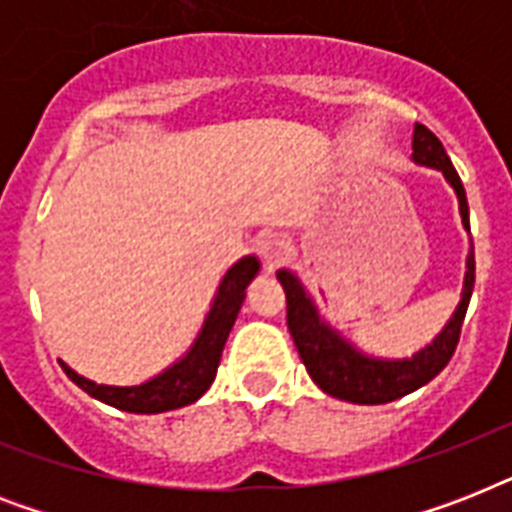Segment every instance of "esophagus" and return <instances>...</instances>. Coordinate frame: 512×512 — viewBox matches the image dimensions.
Wrapping results in <instances>:
<instances>
[{
  "label": "esophagus",
  "instance_id": "34e87169",
  "mask_svg": "<svg viewBox=\"0 0 512 512\" xmlns=\"http://www.w3.org/2000/svg\"><path fill=\"white\" fill-rule=\"evenodd\" d=\"M260 252L268 263H279L281 257L289 252V239L284 233H265L263 239H260Z\"/></svg>",
  "mask_w": 512,
  "mask_h": 512
}]
</instances>
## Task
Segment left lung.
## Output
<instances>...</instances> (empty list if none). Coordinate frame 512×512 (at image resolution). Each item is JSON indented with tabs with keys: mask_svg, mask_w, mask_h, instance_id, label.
Here are the masks:
<instances>
[{
	"mask_svg": "<svg viewBox=\"0 0 512 512\" xmlns=\"http://www.w3.org/2000/svg\"><path fill=\"white\" fill-rule=\"evenodd\" d=\"M412 159L425 167H436L444 172L449 180L457 199H460V215L462 225L470 228L468 223V199H465V188L452 167V159L446 156L441 140L425 127V124H414L412 138ZM281 287L287 292V327L289 335L295 340L297 353L303 358L305 369L311 374V380L319 385L324 393L350 401V404H388L396 398L422 388L425 382L436 377L452 358L457 342H460L462 321L468 313L470 295H473V281H476V257L470 252L468 257V273H465V289H462V300L457 311L444 327V332L430 342L428 348L414 353L412 358H398V361H382L372 358L356 350L348 340H342L335 329L327 327L319 319V311L308 295H305L303 284L297 281L289 271L276 273Z\"/></svg>",
	"mask_w": 512,
	"mask_h": 512,
	"instance_id": "obj_1",
	"label": "left lung"
}]
</instances>
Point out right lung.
<instances>
[{
	"label": "right lung",
	"mask_w": 512,
	"mask_h": 512,
	"mask_svg": "<svg viewBox=\"0 0 512 512\" xmlns=\"http://www.w3.org/2000/svg\"><path fill=\"white\" fill-rule=\"evenodd\" d=\"M257 271H260V263H257V257L249 255L241 257L239 263L225 273L223 281H220V289H217L215 303L209 308L207 321H204V327H201L191 350L177 364H172L170 369L156 374L154 380L143 382V385H132V388L98 385V382L76 374L71 366L60 361L63 372L84 393H90L92 398H98V401L108 406H116L122 412L159 414L193 404L196 398L207 393L212 380H215L225 340L231 335L233 321H236L241 303H244V289L249 287V281L255 279Z\"/></svg>",
	"instance_id": "add662e5"
}]
</instances>
